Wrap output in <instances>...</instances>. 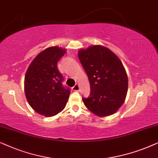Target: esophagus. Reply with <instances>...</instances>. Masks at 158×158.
Returning <instances> with one entry per match:
<instances>
[{"instance_id": "obj_1", "label": "esophagus", "mask_w": 158, "mask_h": 158, "mask_svg": "<svg viewBox=\"0 0 158 158\" xmlns=\"http://www.w3.org/2000/svg\"><path fill=\"white\" fill-rule=\"evenodd\" d=\"M72 89L73 91H79V89H80V86H79V84H76L74 87H72Z\"/></svg>"}]
</instances>
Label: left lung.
I'll return each mask as SVG.
<instances>
[{
    "mask_svg": "<svg viewBox=\"0 0 158 158\" xmlns=\"http://www.w3.org/2000/svg\"><path fill=\"white\" fill-rule=\"evenodd\" d=\"M90 84V94L82 98L86 108L99 117L115 113L124 102L128 77L118 57L102 45L89 46L78 52Z\"/></svg>",
    "mask_w": 158,
    "mask_h": 158,
    "instance_id": "obj_1",
    "label": "left lung"
}]
</instances>
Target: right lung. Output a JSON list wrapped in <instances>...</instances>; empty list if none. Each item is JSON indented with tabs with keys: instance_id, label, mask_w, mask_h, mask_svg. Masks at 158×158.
I'll list each match as a JSON object with an SVG mask.
<instances>
[{
	"instance_id": "right-lung-1",
	"label": "right lung",
	"mask_w": 158,
	"mask_h": 158,
	"mask_svg": "<svg viewBox=\"0 0 158 158\" xmlns=\"http://www.w3.org/2000/svg\"><path fill=\"white\" fill-rule=\"evenodd\" d=\"M66 50L53 46L34 58L25 74L24 92L29 106L46 117L57 115L68 102L70 90L62 85L64 77L57 64Z\"/></svg>"
}]
</instances>
